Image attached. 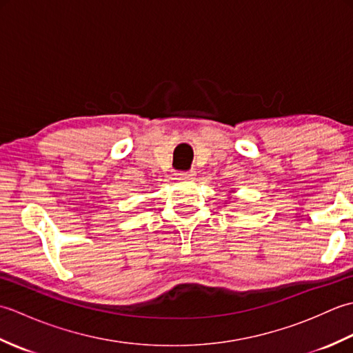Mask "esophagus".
<instances>
[{"label":"esophagus","mask_w":353,"mask_h":353,"mask_svg":"<svg viewBox=\"0 0 353 353\" xmlns=\"http://www.w3.org/2000/svg\"><path fill=\"white\" fill-rule=\"evenodd\" d=\"M196 176V171L188 170V171H177V177L179 179H194Z\"/></svg>","instance_id":"1"}]
</instances>
